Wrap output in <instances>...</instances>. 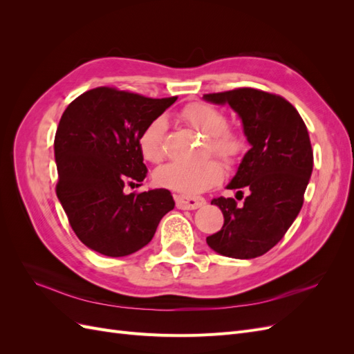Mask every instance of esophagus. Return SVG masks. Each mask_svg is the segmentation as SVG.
<instances>
[{"label": "esophagus", "mask_w": 354, "mask_h": 354, "mask_svg": "<svg viewBox=\"0 0 354 354\" xmlns=\"http://www.w3.org/2000/svg\"><path fill=\"white\" fill-rule=\"evenodd\" d=\"M174 199H176L177 208L180 209H196L205 203V199L202 196H192V195H183V194L176 195Z\"/></svg>", "instance_id": "1"}]
</instances>
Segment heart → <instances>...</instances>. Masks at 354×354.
I'll return each mask as SVG.
<instances>
[{"instance_id": "b5f03b06", "label": "heart", "mask_w": 354, "mask_h": 354, "mask_svg": "<svg viewBox=\"0 0 354 354\" xmlns=\"http://www.w3.org/2000/svg\"><path fill=\"white\" fill-rule=\"evenodd\" d=\"M181 118L196 131L208 137L207 153H216L229 162H236L245 151L243 134L229 125L227 115L220 108L209 103L195 102L185 106ZM167 120L156 116L149 122L138 136V151L145 160L159 164L164 159ZM224 165L221 160L211 158L198 165L173 162L158 169L155 180L159 186L174 189L186 194H199L218 185L224 178Z\"/></svg>"}]
</instances>
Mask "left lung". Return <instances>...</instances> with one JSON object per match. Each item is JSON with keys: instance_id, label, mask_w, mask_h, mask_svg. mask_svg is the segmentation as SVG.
Returning <instances> with one entry per match:
<instances>
[{"instance_id": "left-lung-1", "label": "left lung", "mask_w": 354, "mask_h": 354, "mask_svg": "<svg viewBox=\"0 0 354 354\" xmlns=\"http://www.w3.org/2000/svg\"><path fill=\"white\" fill-rule=\"evenodd\" d=\"M212 103L236 111L251 145L229 189H250L243 205L233 198H214L223 227L207 238L211 248L232 259H255L279 242L297 218L313 169L307 127L294 106L279 94L241 87L203 94Z\"/></svg>"}]
</instances>
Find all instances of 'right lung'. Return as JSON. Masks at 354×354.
<instances>
[{"label": "right lung", "mask_w": 354, "mask_h": 354, "mask_svg": "<svg viewBox=\"0 0 354 354\" xmlns=\"http://www.w3.org/2000/svg\"><path fill=\"white\" fill-rule=\"evenodd\" d=\"M176 100L97 87L63 112L55 137L56 194L75 234L95 252L124 257L138 251L174 208L167 189L125 195L124 187L142 186L147 168L138 136Z\"/></svg>", "instance_id": "right-lung-1"}]
</instances>
